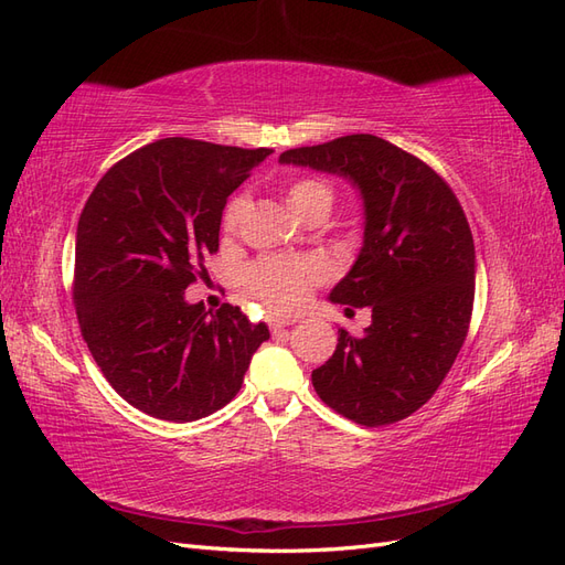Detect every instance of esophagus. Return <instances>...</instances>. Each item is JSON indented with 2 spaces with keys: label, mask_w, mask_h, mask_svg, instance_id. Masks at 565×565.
<instances>
[{
  "label": "esophagus",
  "mask_w": 565,
  "mask_h": 565,
  "mask_svg": "<svg viewBox=\"0 0 565 565\" xmlns=\"http://www.w3.org/2000/svg\"><path fill=\"white\" fill-rule=\"evenodd\" d=\"M268 322H270V332L276 334V337H280V334H285V330L289 328V324H295L297 320L295 318H270Z\"/></svg>",
  "instance_id": "esophagus-1"
}]
</instances>
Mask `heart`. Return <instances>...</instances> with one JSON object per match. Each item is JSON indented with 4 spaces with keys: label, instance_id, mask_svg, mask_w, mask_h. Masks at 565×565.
Instances as JSON below:
<instances>
[{
    "label": "heart",
    "instance_id": "obj_1",
    "mask_svg": "<svg viewBox=\"0 0 565 565\" xmlns=\"http://www.w3.org/2000/svg\"><path fill=\"white\" fill-rule=\"evenodd\" d=\"M334 191L328 181L322 179H299L289 183L287 202L295 214H303L311 207H332ZM245 212V200L233 198L224 212V231L233 233L241 224ZM324 270L313 259H285V256H266L252 264L245 273V282L249 292L262 299L273 311H292L309 297V289L322 280Z\"/></svg>",
    "mask_w": 565,
    "mask_h": 565
}]
</instances>
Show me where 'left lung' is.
<instances>
[{"mask_svg":"<svg viewBox=\"0 0 565 565\" xmlns=\"http://www.w3.org/2000/svg\"><path fill=\"white\" fill-rule=\"evenodd\" d=\"M280 164L337 174L363 200V247L330 301L370 306L372 322L361 337L339 328L313 388L355 424L405 419L446 380L469 330L476 249L467 216L429 164L372 134L285 150Z\"/></svg>","mask_w":565,"mask_h":565,"instance_id":"8db88e82","label":"left lung"}]
</instances>
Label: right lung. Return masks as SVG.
<instances>
[{
    "instance_id": "obj_1",
    "label": "right lung",
    "mask_w": 565,
    "mask_h": 565,
    "mask_svg": "<svg viewBox=\"0 0 565 565\" xmlns=\"http://www.w3.org/2000/svg\"><path fill=\"white\" fill-rule=\"evenodd\" d=\"M270 148L162 139L113 164L79 214L73 299L110 386L141 413L195 422L241 391L270 337L237 306L188 303L218 249L221 214Z\"/></svg>"
}]
</instances>
